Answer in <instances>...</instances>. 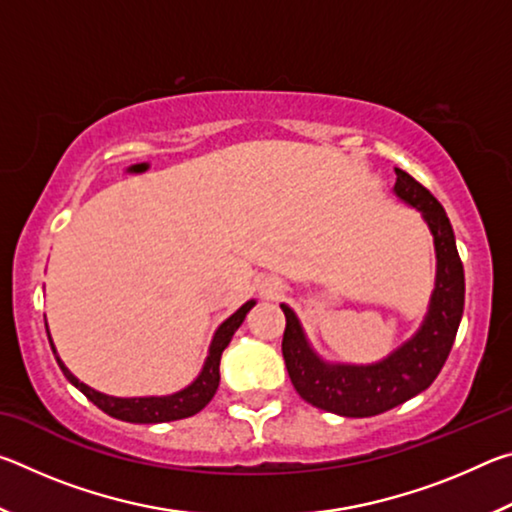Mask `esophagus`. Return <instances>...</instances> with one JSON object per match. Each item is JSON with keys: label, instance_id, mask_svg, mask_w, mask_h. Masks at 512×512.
<instances>
[{"label": "esophagus", "instance_id": "1", "mask_svg": "<svg viewBox=\"0 0 512 512\" xmlns=\"http://www.w3.org/2000/svg\"><path fill=\"white\" fill-rule=\"evenodd\" d=\"M262 293H264L266 298H277L282 293V284L277 282V280H266L262 284Z\"/></svg>", "mask_w": 512, "mask_h": 512}]
</instances>
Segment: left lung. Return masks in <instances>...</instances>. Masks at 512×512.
<instances>
[{
  "label": "left lung",
  "mask_w": 512,
  "mask_h": 512,
  "mask_svg": "<svg viewBox=\"0 0 512 512\" xmlns=\"http://www.w3.org/2000/svg\"><path fill=\"white\" fill-rule=\"evenodd\" d=\"M395 176L393 192L422 214L436 246V289L418 332L386 359L370 366L327 363L309 345L293 309L280 305L287 316L282 357L293 388L316 409L345 418H370L427 391L452 352L463 316L465 273L452 223L427 187L402 169H395Z\"/></svg>",
  "instance_id": "obj_1"
}]
</instances>
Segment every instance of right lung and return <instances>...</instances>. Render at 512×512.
Instances as JSON below:
<instances>
[{"label": "right lung", "instance_id": "add662e5", "mask_svg": "<svg viewBox=\"0 0 512 512\" xmlns=\"http://www.w3.org/2000/svg\"><path fill=\"white\" fill-rule=\"evenodd\" d=\"M253 307H255V300H248L246 305H241L228 320H223L219 329L214 332V339L210 345V352H207V359L203 363L201 375H198L187 388H183V391H178L173 395H164V397H112V395L94 391V388H90L88 384H83V381L76 379L72 372L67 370L65 363L60 361L54 343H51L49 329H47V336H49L51 350H54V354H56L58 366H60V370H63V375L72 381V384L79 388V391L88 397L92 404H97L103 413H108L110 418H117L124 422L158 424V422L189 418V415H196L198 411H203L205 406L210 404V400L216 393V388H219V379H221V375H219L221 354L225 348H228L230 339L235 336L239 325L244 323L246 314ZM45 327H47V320H45Z\"/></svg>", "mask_w": 512, "mask_h": 512}]
</instances>
